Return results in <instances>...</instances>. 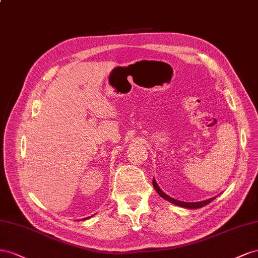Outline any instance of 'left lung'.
<instances>
[{
	"label": "left lung",
	"mask_w": 258,
	"mask_h": 258,
	"mask_svg": "<svg viewBox=\"0 0 258 258\" xmlns=\"http://www.w3.org/2000/svg\"><path fill=\"white\" fill-rule=\"evenodd\" d=\"M152 183H153L154 189L157 190V192H158L162 198H164L165 200H167L168 202H171V203H173V204L178 205V207L186 208V209H200V208H203V207H205V205H208L209 203H211V202L216 198V197H215V198H211V199H208V200L200 201V202H181V201L175 200V199H173V198H171V197H168L167 195H165V194L163 192V191H162V190L159 188V186L157 185V182H156V180H154V179L152 180Z\"/></svg>",
	"instance_id": "left-lung-1"
}]
</instances>
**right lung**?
<instances>
[{"label": "right lung", "mask_w": 258, "mask_h": 258, "mask_svg": "<svg viewBox=\"0 0 258 258\" xmlns=\"http://www.w3.org/2000/svg\"><path fill=\"white\" fill-rule=\"evenodd\" d=\"M87 218H88V217H87Z\"/></svg>", "instance_id": "add662e5"}]
</instances>
